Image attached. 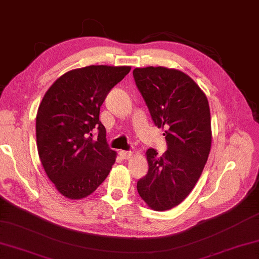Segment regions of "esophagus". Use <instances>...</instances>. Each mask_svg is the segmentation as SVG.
<instances>
[{"label": "esophagus", "mask_w": 259, "mask_h": 259, "mask_svg": "<svg viewBox=\"0 0 259 259\" xmlns=\"http://www.w3.org/2000/svg\"><path fill=\"white\" fill-rule=\"evenodd\" d=\"M119 155L123 159H128L131 155H132V152H131V151H120Z\"/></svg>", "instance_id": "esophagus-1"}]
</instances>
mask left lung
<instances>
[{
  "mask_svg": "<svg viewBox=\"0 0 259 259\" xmlns=\"http://www.w3.org/2000/svg\"><path fill=\"white\" fill-rule=\"evenodd\" d=\"M133 76L153 123L164 130L167 151H146L149 171L136 188L154 211H167L186 198L205 165L212 143L207 98L184 72L167 67L134 69Z\"/></svg>",
  "mask_w": 259,
  "mask_h": 259,
  "instance_id": "left-lung-1",
  "label": "left lung"
}]
</instances>
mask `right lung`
Wrapping results in <instances>:
<instances>
[{
    "label": "right lung",
    "mask_w": 259,
    "mask_h": 259,
    "mask_svg": "<svg viewBox=\"0 0 259 259\" xmlns=\"http://www.w3.org/2000/svg\"><path fill=\"white\" fill-rule=\"evenodd\" d=\"M130 66L90 65L66 72L51 85L36 117L37 149L51 182L63 196H89L110 172L116 152L99 120L107 95ZM99 139L92 140V132Z\"/></svg>",
    "instance_id": "add662e5"
}]
</instances>
